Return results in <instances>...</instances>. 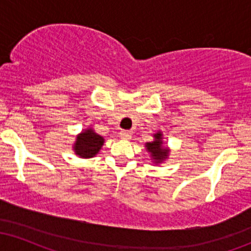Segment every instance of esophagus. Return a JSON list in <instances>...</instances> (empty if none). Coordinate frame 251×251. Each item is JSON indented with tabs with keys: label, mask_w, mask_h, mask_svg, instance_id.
Here are the masks:
<instances>
[{
	"label": "esophagus",
	"mask_w": 251,
	"mask_h": 251,
	"mask_svg": "<svg viewBox=\"0 0 251 251\" xmlns=\"http://www.w3.org/2000/svg\"><path fill=\"white\" fill-rule=\"evenodd\" d=\"M132 137V133L129 131H122L120 132V138L124 140H129Z\"/></svg>",
	"instance_id": "34e87169"
}]
</instances>
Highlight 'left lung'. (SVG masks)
Here are the masks:
<instances>
[{"mask_svg":"<svg viewBox=\"0 0 251 251\" xmlns=\"http://www.w3.org/2000/svg\"><path fill=\"white\" fill-rule=\"evenodd\" d=\"M154 142L153 143H148L146 144V149L151 152L152 158L155 160V163H160L163 159L168 158L169 151L166 149L163 148V142H162V133L154 134Z\"/></svg>","mask_w":251,"mask_h":251,"instance_id":"8db88e82","label":"left lung"}]
</instances>
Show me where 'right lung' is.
<instances>
[{
  "mask_svg": "<svg viewBox=\"0 0 251 251\" xmlns=\"http://www.w3.org/2000/svg\"><path fill=\"white\" fill-rule=\"evenodd\" d=\"M103 145V138L97 134L93 129H87L77 135L76 143L74 145L75 153L82 158H91L96 155Z\"/></svg>",
  "mask_w": 251,
  "mask_h": 251,
  "instance_id": "add662e5",
  "label": "right lung"
}]
</instances>
